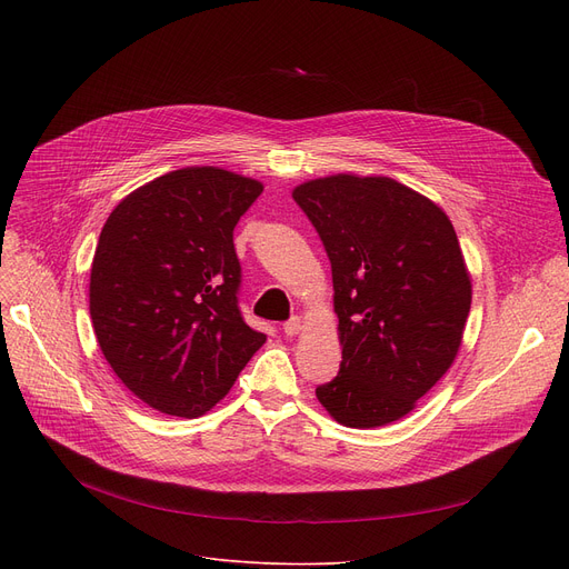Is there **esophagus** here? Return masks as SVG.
I'll list each match as a JSON object with an SVG mask.
<instances>
[{"label":"esophagus","mask_w":569,"mask_h":569,"mask_svg":"<svg viewBox=\"0 0 569 569\" xmlns=\"http://www.w3.org/2000/svg\"><path fill=\"white\" fill-rule=\"evenodd\" d=\"M302 330H305V320L300 316H292L288 322H283V332L288 337H297Z\"/></svg>","instance_id":"esophagus-1"}]
</instances>
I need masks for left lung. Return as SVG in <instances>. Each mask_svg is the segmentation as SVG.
<instances>
[{
    "label": "left lung",
    "instance_id": "8db88e82",
    "mask_svg": "<svg viewBox=\"0 0 569 569\" xmlns=\"http://www.w3.org/2000/svg\"><path fill=\"white\" fill-rule=\"evenodd\" d=\"M332 262L341 369L316 397L350 429L401 420L452 367L472 286L452 221L390 177L295 187Z\"/></svg>",
    "mask_w": 569,
    "mask_h": 569
}]
</instances>
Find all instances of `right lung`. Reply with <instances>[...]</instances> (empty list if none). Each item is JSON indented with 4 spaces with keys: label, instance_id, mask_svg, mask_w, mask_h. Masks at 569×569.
Listing matches in <instances>:
<instances>
[{
    "label": "right lung",
    "instance_id": "obj_1",
    "mask_svg": "<svg viewBox=\"0 0 569 569\" xmlns=\"http://www.w3.org/2000/svg\"><path fill=\"white\" fill-rule=\"evenodd\" d=\"M262 193L214 166L161 174L119 202L99 237L89 316L101 352L149 408L198 417L264 343L239 313L232 230Z\"/></svg>",
    "mask_w": 569,
    "mask_h": 569
}]
</instances>
